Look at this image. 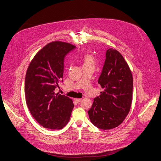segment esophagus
<instances>
[{
	"label": "esophagus",
	"instance_id": "1",
	"mask_svg": "<svg viewBox=\"0 0 161 161\" xmlns=\"http://www.w3.org/2000/svg\"><path fill=\"white\" fill-rule=\"evenodd\" d=\"M75 101L77 102V103H80V102L81 101V99H80V98H76V99H75Z\"/></svg>",
	"mask_w": 161,
	"mask_h": 161
}]
</instances>
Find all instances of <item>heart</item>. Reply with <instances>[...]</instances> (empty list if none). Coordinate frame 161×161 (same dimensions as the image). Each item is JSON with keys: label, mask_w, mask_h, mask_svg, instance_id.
<instances>
[{"label": "heart", "mask_w": 161, "mask_h": 161, "mask_svg": "<svg viewBox=\"0 0 161 161\" xmlns=\"http://www.w3.org/2000/svg\"><path fill=\"white\" fill-rule=\"evenodd\" d=\"M83 65H88V64H94V59L91 55L85 54L83 57Z\"/></svg>", "instance_id": "obj_1"}]
</instances>
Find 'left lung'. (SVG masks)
<instances>
[{"label": "left lung", "instance_id": "8db88e82", "mask_svg": "<svg viewBox=\"0 0 161 161\" xmlns=\"http://www.w3.org/2000/svg\"><path fill=\"white\" fill-rule=\"evenodd\" d=\"M98 79L103 92L94 99L88 111L92 123L101 130L118 126L128 115L132 101L133 77L123 56L115 49L106 51Z\"/></svg>", "mask_w": 161, "mask_h": 161}]
</instances>
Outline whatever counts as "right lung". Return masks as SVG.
Masks as SVG:
<instances>
[{"mask_svg": "<svg viewBox=\"0 0 161 161\" xmlns=\"http://www.w3.org/2000/svg\"><path fill=\"white\" fill-rule=\"evenodd\" d=\"M76 46L55 41L35 56L25 79L26 104L33 118L43 127L59 130L69 122L74 104L65 95L56 94L63 81L64 58Z\"/></svg>", "mask_w": 161, "mask_h": 161, "instance_id": "1", "label": "right lung"}]
</instances>
